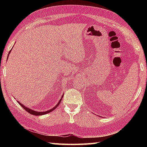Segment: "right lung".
<instances>
[{
    "mask_svg": "<svg viewBox=\"0 0 147 147\" xmlns=\"http://www.w3.org/2000/svg\"><path fill=\"white\" fill-rule=\"evenodd\" d=\"M11 50H12V49H11ZM11 50L10 51H9V54H10V52H11ZM9 54H8V55H7V58H8ZM62 96H63V95H62L61 98L60 99V100H59V102H58V104H57V105H56L54 108H52V109H50V110H49V111H45V112H38V111H33V110H32V109H30V108L26 107H25V105H23V104H21V103H20V102H19V101H18V102L19 103V104H20V105L22 107H23V109H24V110L28 112H29L30 114H32V115H44V114H48V113H49V112H52V111H54L55 108H57V106L59 105V104H60L61 102V100H62Z\"/></svg>",
    "mask_w": 147,
    "mask_h": 147,
    "instance_id": "1",
    "label": "right lung"
}]
</instances>
